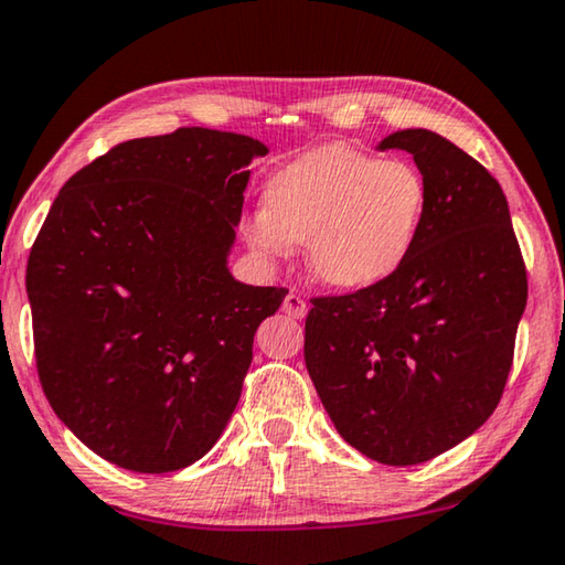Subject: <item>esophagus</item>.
<instances>
[{
	"label": "esophagus",
	"mask_w": 565,
	"mask_h": 565,
	"mask_svg": "<svg viewBox=\"0 0 565 565\" xmlns=\"http://www.w3.org/2000/svg\"><path fill=\"white\" fill-rule=\"evenodd\" d=\"M281 309H284V315H289L294 319H305L307 317V301L301 299L299 294H294V291L286 294Z\"/></svg>",
	"instance_id": "1"
}]
</instances>
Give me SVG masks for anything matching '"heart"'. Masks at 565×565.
<instances>
[{
	"label": "heart",
	"instance_id": "heart-1",
	"mask_svg": "<svg viewBox=\"0 0 565 565\" xmlns=\"http://www.w3.org/2000/svg\"><path fill=\"white\" fill-rule=\"evenodd\" d=\"M264 205L243 221L256 254L286 258L294 243H307L317 281L363 291L406 264L424 228L428 184L406 159L327 145L274 172Z\"/></svg>",
	"mask_w": 565,
	"mask_h": 565
}]
</instances>
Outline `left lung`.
<instances>
[{"mask_svg":"<svg viewBox=\"0 0 565 565\" xmlns=\"http://www.w3.org/2000/svg\"><path fill=\"white\" fill-rule=\"evenodd\" d=\"M426 177L414 250L370 289L315 299L305 363L337 434L391 467L428 461L469 439L508 383L527 276L508 198L477 159L441 134L403 129Z\"/></svg>","mask_w":565,"mask_h":565,"instance_id":"left-lung-1","label":"left lung"}]
</instances>
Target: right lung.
Returning a JSON list of instances; mask_svg holds the SVG:
<instances>
[{
    "instance_id": "add662e5",
    "label": "right lung",
    "mask_w": 565,
    "mask_h": 565,
    "mask_svg": "<svg viewBox=\"0 0 565 565\" xmlns=\"http://www.w3.org/2000/svg\"><path fill=\"white\" fill-rule=\"evenodd\" d=\"M246 134L184 126L131 139L63 184L28 260L42 391L111 465L162 475L213 449L254 334L286 289L233 279Z\"/></svg>"
}]
</instances>
